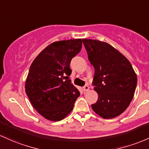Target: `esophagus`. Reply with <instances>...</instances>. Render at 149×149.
I'll list each match as a JSON object with an SVG mask.
<instances>
[{
  "instance_id": "34e87169",
  "label": "esophagus",
  "mask_w": 149,
  "mask_h": 149,
  "mask_svg": "<svg viewBox=\"0 0 149 149\" xmlns=\"http://www.w3.org/2000/svg\"><path fill=\"white\" fill-rule=\"evenodd\" d=\"M89 89H90V87L88 86H87V85H86V86H85L84 87H83V91H89Z\"/></svg>"
}]
</instances>
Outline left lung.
I'll return each mask as SVG.
<instances>
[{
    "label": "left lung",
    "mask_w": 149,
    "mask_h": 149,
    "mask_svg": "<svg viewBox=\"0 0 149 149\" xmlns=\"http://www.w3.org/2000/svg\"><path fill=\"white\" fill-rule=\"evenodd\" d=\"M91 65L95 68L93 84L98 100L91 107L104 119L121 114L130 105L137 77L126 57L106 42L83 40Z\"/></svg>",
    "instance_id": "left-lung-1"
}]
</instances>
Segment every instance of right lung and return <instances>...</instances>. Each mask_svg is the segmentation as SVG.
I'll return each mask as SVG.
<instances>
[{"label": "right lung", "mask_w": 149, "mask_h": 149, "mask_svg": "<svg viewBox=\"0 0 149 149\" xmlns=\"http://www.w3.org/2000/svg\"><path fill=\"white\" fill-rule=\"evenodd\" d=\"M81 47V39L55 42L36 57L29 68L25 92L34 108L47 120H63L79 97V91L71 83L69 66Z\"/></svg>", "instance_id": "1"}]
</instances>
